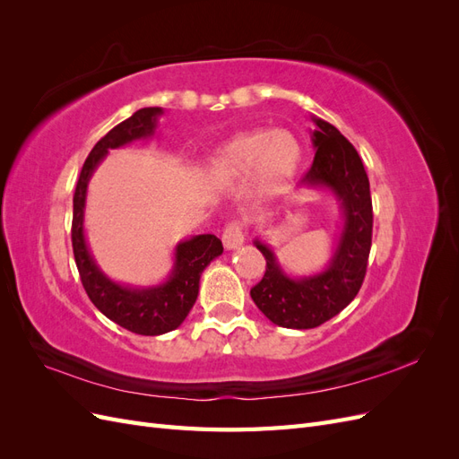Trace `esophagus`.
<instances>
[{
	"instance_id": "obj_1",
	"label": "esophagus",
	"mask_w": 459,
	"mask_h": 459,
	"mask_svg": "<svg viewBox=\"0 0 459 459\" xmlns=\"http://www.w3.org/2000/svg\"><path fill=\"white\" fill-rule=\"evenodd\" d=\"M245 224L241 220H231L226 224L224 228V233H221V243H224V247L228 248V251H231V248H238L243 245L245 241Z\"/></svg>"
}]
</instances>
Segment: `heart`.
Listing matches in <instances>:
<instances>
[{"label": "heart", "instance_id": "1", "mask_svg": "<svg viewBox=\"0 0 459 459\" xmlns=\"http://www.w3.org/2000/svg\"><path fill=\"white\" fill-rule=\"evenodd\" d=\"M302 151L297 137L287 130H255L239 134L212 159L211 172L218 182H233L256 176L264 186H281L300 166Z\"/></svg>", "mask_w": 459, "mask_h": 459}]
</instances>
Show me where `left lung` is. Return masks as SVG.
<instances>
[{
    "label": "left lung",
    "instance_id": "1",
    "mask_svg": "<svg viewBox=\"0 0 459 459\" xmlns=\"http://www.w3.org/2000/svg\"><path fill=\"white\" fill-rule=\"evenodd\" d=\"M316 157L300 186H322L335 193L342 208L341 239L329 266L310 277H289L272 248L255 241L266 258V272L251 289L258 310L270 322L289 329H312L349 307L364 283L373 231L369 179L354 145L333 126L314 118Z\"/></svg>",
    "mask_w": 459,
    "mask_h": 459
}]
</instances>
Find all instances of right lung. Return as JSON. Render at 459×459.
Wrapping results in <instances>:
<instances>
[{"label":"right lung","instance_id":"1","mask_svg":"<svg viewBox=\"0 0 459 459\" xmlns=\"http://www.w3.org/2000/svg\"><path fill=\"white\" fill-rule=\"evenodd\" d=\"M160 107H145L120 122L95 143L88 155L74 191L73 211V251L90 300L97 310L113 319L120 327L137 335H162L182 325L199 295V280L203 270L224 253L216 235L204 233L178 243L174 253V268L169 280L157 287L135 289L110 281L97 266L84 238V206L88 182L93 170L107 157L108 149H117L135 140H145L155 134Z\"/></svg>","mask_w":459,"mask_h":459}]
</instances>
